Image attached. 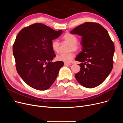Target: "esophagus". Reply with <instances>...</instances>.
<instances>
[{
	"label": "esophagus",
	"mask_w": 123,
	"mask_h": 123,
	"mask_svg": "<svg viewBox=\"0 0 123 123\" xmlns=\"http://www.w3.org/2000/svg\"><path fill=\"white\" fill-rule=\"evenodd\" d=\"M64 65L65 66H68V65H70V63H66V62H64Z\"/></svg>",
	"instance_id": "esophagus-1"
}]
</instances>
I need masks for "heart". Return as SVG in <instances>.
<instances>
[{
  "label": "heart",
  "instance_id": "b5f03b06",
  "mask_svg": "<svg viewBox=\"0 0 123 123\" xmlns=\"http://www.w3.org/2000/svg\"><path fill=\"white\" fill-rule=\"evenodd\" d=\"M63 40L67 41L70 44L69 50L74 51L75 52L78 51L80 50L79 45L77 43L78 41L77 37L69 32H67L62 36ZM51 47L55 52L58 53L60 51V44L57 40H54L51 42ZM74 58V53L73 52H69L68 53H61L57 56V59L58 61H62L66 63H69Z\"/></svg>",
  "mask_w": 123,
  "mask_h": 123
}]
</instances>
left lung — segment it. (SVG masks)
<instances>
[{
  "label": "left lung",
  "mask_w": 123,
  "mask_h": 123,
  "mask_svg": "<svg viewBox=\"0 0 123 123\" xmlns=\"http://www.w3.org/2000/svg\"><path fill=\"white\" fill-rule=\"evenodd\" d=\"M70 33L82 36V51L75 59L81 62L80 71L75 75L76 80L86 88L99 86L113 67L115 47L108 31L98 23L86 22Z\"/></svg>",
  "instance_id": "obj_1"
}]
</instances>
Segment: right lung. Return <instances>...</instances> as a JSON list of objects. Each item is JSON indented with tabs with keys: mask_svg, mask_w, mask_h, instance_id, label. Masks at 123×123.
Returning <instances> with one entry per match:
<instances>
[{
	"mask_svg": "<svg viewBox=\"0 0 123 123\" xmlns=\"http://www.w3.org/2000/svg\"><path fill=\"white\" fill-rule=\"evenodd\" d=\"M42 23L23 28L13 45V53L17 72L31 87L45 90L53 84L62 61L52 62L56 56L51 42L62 34Z\"/></svg>",
	"mask_w": 123,
	"mask_h": 123,
	"instance_id": "1",
	"label": "right lung"
}]
</instances>
